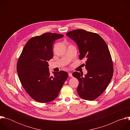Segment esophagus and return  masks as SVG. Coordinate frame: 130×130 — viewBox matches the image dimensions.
<instances>
[{"instance_id":"1","label":"esophagus","mask_w":130,"mask_h":130,"mask_svg":"<svg viewBox=\"0 0 130 130\" xmlns=\"http://www.w3.org/2000/svg\"><path fill=\"white\" fill-rule=\"evenodd\" d=\"M68 76L69 77H72V73L70 72H68Z\"/></svg>"}]
</instances>
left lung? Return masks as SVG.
<instances>
[{"instance_id":"left-lung-1","label":"left lung","mask_w":130,"mask_h":130,"mask_svg":"<svg viewBox=\"0 0 130 130\" xmlns=\"http://www.w3.org/2000/svg\"><path fill=\"white\" fill-rule=\"evenodd\" d=\"M66 35L77 44L79 59L87 60L83 64L87 70L84 77L77 71L72 73L79 81L78 94L83 99L94 100L104 91L113 75V63L107 45L97 33L83 29L69 31Z\"/></svg>"}]
</instances>
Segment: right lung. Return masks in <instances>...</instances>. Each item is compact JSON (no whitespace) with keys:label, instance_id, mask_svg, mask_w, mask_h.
Listing matches in <instances>:
<instances>
[{"label":"right lung","instance_id":"1","mask_svg":"<svg viewBox=\"0 0 130 130\" xmlns=\"http://www.w3.org/2000/svg\"><path fill=\"white\" fill-rule=\"evenodd\" d=\"M63 34L46 33L31 38L17 63L18 78L28 94L40 103L52 101L59 95L68 74L61 70L51 76L48 61L53 57V42Z\"/></svg>","mask_w":130,"mask_h":130}]
</instances>
